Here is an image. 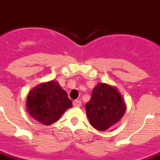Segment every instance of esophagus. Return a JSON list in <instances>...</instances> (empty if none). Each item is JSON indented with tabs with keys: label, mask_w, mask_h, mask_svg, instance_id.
Segmentation results:
<instances>
[{
	"label": "esophagus",
	"mask_w": 160,
	"mask_h": 160,
	"mask_svg": "<svg viewBox=\"0 0 160 160\" xmlns=\"http://www.w3.org/2000/svg\"><path fill=\"white\" fill-rule=\"evenodd\" d=\"M73 104H74L75 107H80V106H81V102H80V100H75V101H74V102H73Z\"/></svg>",
	"instance_id": "obj_1"
}]
</instances>
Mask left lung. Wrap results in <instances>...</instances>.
Masks as SVG:
<instances>
[{
	"label": "left lung",
	"instance_id": "obj_1",
	"mask_svg": "<svg viewBox=\"0 0 160 160\" xmlns=\"http://www.w3.org/2000/svg\"><path fill=\"white\" fill-rule=\"evenodd\" d=\"M85 111L91 126L98 131H106L123 117L126 106L118 89L99 83L85 104Z\"/></svg>",
	"mask_w": 160,
	"mask_h": 160
}]
</instances>
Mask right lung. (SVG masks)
<instances>
[{
  "label": "right lung",
  "instance_id": "1",
  "mask_svg": "<svg viewBox=\"0 0 160 160\" xmlns=\"http://www.w3.org/2000/svg\"><path fill=\"white\" fill-rule=\"evenodd\" d=\"M26 105L31 117L48 126L58 121L72 107V102L59 84L51 80L34 87L29 92Z\"/></svg>",
  "mask_w": 160,
  "mask_h": 160
}]
</instances>
